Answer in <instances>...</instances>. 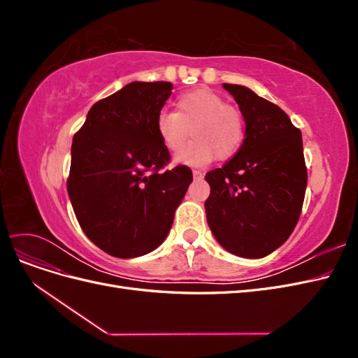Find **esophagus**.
Instances as JSON below:
<instances>
[{
    "label": "esophagus",
    "mask_w": 358,
    "mask_h": 358,
    "mask_svg": "<svg viewBox=\"0 0 358 358\" xmlns=\"http://www.w3.org/2000/svg\"><path fill=\"white\" fill-rule=\"evenodd\" d=\"M192 176H194V179H201L203 173L200 170H192Z\"/></svg>",
    "instance_id": "esophagus-1"
}]
</instances>
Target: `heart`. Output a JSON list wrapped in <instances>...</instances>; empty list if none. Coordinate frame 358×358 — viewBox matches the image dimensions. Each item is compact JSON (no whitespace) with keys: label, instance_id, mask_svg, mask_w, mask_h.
Returning a JSON list of instances; mask_svg holds the SVG:
<instances>
[{"label":"heart","instance_id":"1","mask_svg":"<svg viewBox=\"0 0 358 358\" xmlns=\"http://www.w3.org/2000/svg\"><path fill=\"white\" fill-rule=\"evenodd\" d=\"M161 143L171 152L179 150L189 135L194 138L175 157L178 164L201 167L216 157L229 159L243 143L245 122L239 110L227 106L218 94L197 88L176 100V112L162 110L155 122Z\"/></svg>","mask_w":358,"mask_h":358}]
</instances>
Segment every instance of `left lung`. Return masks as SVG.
<instances>
[{
	"instance_id": "1",
	"label": "left lung",
	"mask_w": 358,
	"mask_h": 358,
	"mask_svg": "<svg viewBox=\"0 0 358 358\" xmlns=\"http://www.w3.org/2000/svg\"><path fill=\"white\" fill-rule=\"evenodd\" d=\"M245 119V140L222 169L206 175L209 229L227 251L263 258L284 245L300 218L308 170L300 129L276 104L222 83Z\"/></svg>"
}]
</instances>
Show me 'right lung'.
I'll list each match as a JSON object with an SVG mask.
<instances>
[{
	"label": "right lung",
	"mask_w": 358,
	"mask_h": 358,
	"mask_svg": "<svg viewBox=\"0 0 358 358\" xmlns=\"http://www.w3.org/2000/svg\"><path fill=\"white\" fill-rule=\"evenodd\" d=\"M170 82H131L96 101L73 137L67 191L83 233L104 252H152L173 225L192 182L191 169L161 171L170 161L155 122Z\"/></svg>",
	"instance_id": "1"
}]
</instances>
